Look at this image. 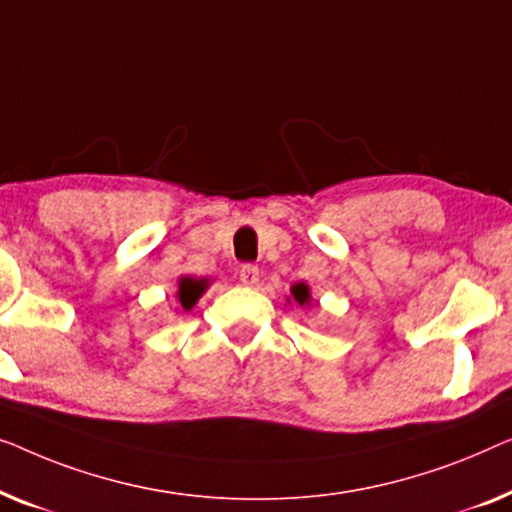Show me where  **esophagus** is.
<instances>
[{"label": "esophagus", "instance_id": "esophagus-1", "mask_svg": "<svg viewBox=\"0 0 512 512\" xmlns=\"http://www.w3.org/2000/svg\"><path fill=\"white\" fill-rule=\"evenodd\" d=\"M239 280L243 285L255 287L259 283V269L255 264H243L239 269Z\"/></svg>", "mask_w": 512, "mask_h": 512}]
</instances>
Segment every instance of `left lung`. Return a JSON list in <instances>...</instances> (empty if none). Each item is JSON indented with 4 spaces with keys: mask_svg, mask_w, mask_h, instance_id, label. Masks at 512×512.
<instances>
[{
    "mask_svg": "<svg viewBox=\"0 0 512 512\" xmlns=\"http://www.w3.org/2000/svg\"><path fill=\"white\" fill-rule=\"evenodd\" d=\"M297 304V306H301V308H306V306H311V301H313V297H311V287H308L306 283H294L292 287H290V297H287V304Z\"/></svg>",
    "mask_w": 512,
    "mask_h": 512,
    "instance_id": "left-lung-1",
    "label": "left lung"
}]
</instances>
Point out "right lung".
Here are the masks:
<instances>
[{
	"mask_svg": "<svg viewBox=\"0 0 512 512\" xmlns=\"http://www.w3.org/2000/svg\"><path fill=\"white\" fill-rule=\"evenodd\" d=\"M208 290V278H192V276H181L178 278V292L176 299L181 301L183 311H192L194 304L201 299V294Z\"/></svg>",
	"mask_w": 512,
	"mask_h": 512,
	"instance_id": "obj_1",
	"label": "right lung"
}]
</instances>
